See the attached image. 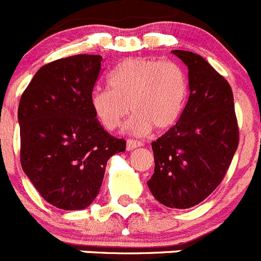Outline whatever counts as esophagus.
<instances>
[{
	"instance_id": "esophagus-1",
	"label": "esophagus",
	"mask_w": 261,
	"mask_h": 261,
	"mask_svg": "<svg viewBox=\"0 0 261 261\" xmlns=\"http://www.w3.org/2000/svg\"><path fill=\"white\" fill-rule=\"evenodd\" d=\"M142 146V142L140 141H136V140H128L126 141V150L130 151V150H135L137 147Z\"/></svg>"
}]
</instances>
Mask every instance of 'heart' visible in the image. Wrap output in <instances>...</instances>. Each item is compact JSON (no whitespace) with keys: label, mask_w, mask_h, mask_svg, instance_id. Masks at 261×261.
Here are the masks:
<instances>
[{"label":"heart","mask_w":261,"mask_h":261,"mask_svg":"<svg viewBox=\"0 0 261 261\" xmlns=\"http://www.w3.org/2000/svg\"><path fill=\"white\" fill-rule=\"evenodd\" d=\"M110 89H94L90 105L96 121L107 130L125 125L129 135L145 136L155 126L171 128L180 117L188 96V80L174 61L135 57L121 61L108 77Z\"/></svg>","instance_id":"1"}]
</instances>
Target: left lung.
I'll return each mask as SVG.
<instances>
[{"instance_id": "left-lung-1", "label": "left lung", "mask_w": 261, "mask_h": 261, "mask_svg": "<svg viewBox=\"0 0 261 261\" xmlns=\"http://www.w3.org/2000/svg\"><path fill=\"white\" fill-rule=\"evenodd\" d=\"M188 68L190 96L179 121L151 142L154 174L147 187L172 209L204 201L222 181L239 142L230 85L204 57L172 50Z\"/></svg>"}]
</instances>
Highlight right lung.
Wrapping results in <instances>:
<instances>
[{"mask_svg":"<svg viewBox=\"0 0 261 261\" xmlns=\"http://www.w3.org/2000/svg\"><path fill=\"white\" fill-rule=\"evenodd\" d=\"M102 56L77 55L41 66L20 98V163L41 197L64 211L98 196L108 159L125 151L96 121L90 96Z\"/></svg>","mask_w":261,"mask_h":261,"instance_id":"right-lung-1","label":"right lung"}]
</instances>
